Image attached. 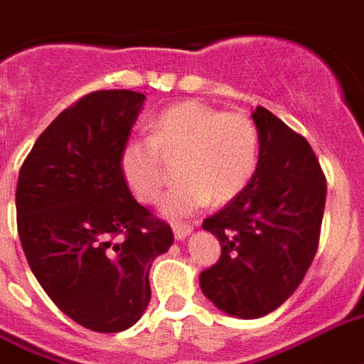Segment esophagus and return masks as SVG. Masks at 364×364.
I'll return each mask as SVG.
<instances>
[{"instance_id":"esophagus-1","label":"esophagus","mask_w":364,"mask_h":364,"mask_svg":"<svg viewBox=\"0 0 364 364\" xmlns=\"http://www.w3.org/2000/svg\"><path fill=\"white\" fill-rule=\"evenodd\" d=\"M193 230V226L190 223H174L172 224V232H174V237L176 240H184L190 232Z\"/></svg>"}]
</instances>
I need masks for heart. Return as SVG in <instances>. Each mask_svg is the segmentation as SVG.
I'll return each instance as SVG.
<instances>
[{"mask_svg":"<svg viewBox=\"0 0 364 364\" xmlns=\"http://www.w3.org/2000/svg\"><path fill=\"white\" fill-rule=\"evenodd\" d=\"M178 182L163 198V211L184 217L215 199L244 192L259 161V128L242 111H218L201 101H180L151 120L149 136H132L120 149V174L141 203H155L165 184L163 157H178Z\"/></svg>","mask_w":364,"mask_h":364,"instance_id":"1","label":"heart"}]
</instances>
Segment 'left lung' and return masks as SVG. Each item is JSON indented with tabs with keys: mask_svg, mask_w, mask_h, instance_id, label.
Here are the masks:
<instances>
[{
	"mask_svg": "<svg viewBox=\"0 0 364 364\" xmlns=\"http://www.w3.org/2000/svg\"><path fill=\"white\" fill-rule=\"evenodd\" d=\"M251 117L259 128L255 174L203 220L223 251L199 274L205 297L240 318L269 315L303 282L326 203V176L309 141L264 107Z\"/></svg>",
	"mask_w": 364,
	"mask_h": 364,
	"instance_id": "1",
	"label": "left lung"
}]
</instances>
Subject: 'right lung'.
<instances>
[{"label": "right lung", "instance_id": "1", "mask_svg": "<svg viewBox=\"0 0 364 364\" xmlns=\"http://www.w3.org/2000/svg\"><path fill=\"white\" fill-rule=\"evenodd\" d=\"M144 100L132 90L80 97L40 134L16 182V228L30 269L65 315L94 332L140 321L153 259L174 240L120 174V149Z\"/></svg>", "mask_w": 364, "mask_h": 364}]
</instances>
